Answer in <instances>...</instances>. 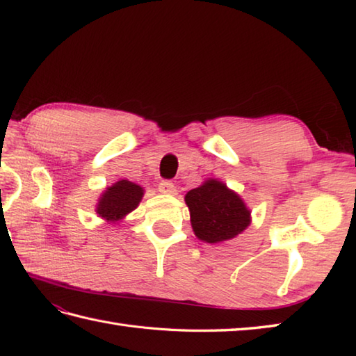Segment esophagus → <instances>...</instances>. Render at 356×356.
<instances>
[{"instance_id":"1","label":"esophagus","mask_w":356,"mask_h":356,"mask_svg":"<svg viewBox=\"0 0 356 356\" xmlns=\"http://www.w3.org/2000/svg\"><path fill=\"white\" fill-rule=\"evenodd\" d=\"M159 193L162 194H176V186L171 182V180H162L159 184Z\"/></svg>"}]
</instances>
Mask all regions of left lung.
<instances>
[{"instance_id": "8db88e82", "label": "left lung", "mask_w": 356, "mask_h": 356, "mask_svg": "<svg viewBox=\"0 0 356 356\" xmlns=\"http://www.w3.org/2000/svg\"><path fill=\"white\" fill-rule=\"evenodd\" d=\"M185 202L195 237L211 245L237 237L251 223L245 202L217 179L188 191Z\"/></svg>"}]
</instances>
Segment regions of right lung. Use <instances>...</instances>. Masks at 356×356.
Returning a JSON list of instances; mask_svg holds the SVG:
<instances>
[{
  "label": "right lung",
  "mask_w": 356,
  "mask_h": 356,
  "mask_svg": "<svg viewBox=\"0 0 356 356\" xmlns=\"http://www.w3.org/2000/svg\"><path fill=\"white\" fill-rule=\"evenodd\" d=\"M143 197V188L130 180H119L111 186L105 188L96 207V213L107 222H120L138 208Z\"/></svg>",
  "instance_id": "1"
}]
</instances>
